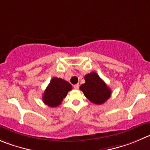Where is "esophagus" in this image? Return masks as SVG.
<instances>
[{"label": "esophagus", "mask_w": 150, "mask_h": 150, "mask_svg": "<svg viewBox=\"0 0 150 150\" xmlns=\"http://www.w3.org/2000/svg\"><path fill=\"white\" fill-rule=\"evenodd\" d=\"M74 89H76V90L79 89V84H76V85H74Z\"/></svg>", "instance_id": "esophagus-1"}]
</instances>
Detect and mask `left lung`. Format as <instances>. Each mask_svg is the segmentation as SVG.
<instances>
[{"label":"left lung","instance_id":"left-lung-1","mask_svg":"<svg viewBox=\"0 0 150 150\" xmlns=\"http://www.w3.org/2000/svg\"><path fill=\"white\" fill-rule=\"evenodd\" d=\"M85 80V83L82 84L79 89L91 102L102 105L110 97V89L96 73L91 72L86 74Z\"/></svg>","mask_w":150,"mask_h":150}]
</instances>
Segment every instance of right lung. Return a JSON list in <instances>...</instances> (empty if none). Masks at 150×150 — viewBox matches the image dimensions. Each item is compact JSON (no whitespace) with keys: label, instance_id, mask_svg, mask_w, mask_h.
<instances>
[{"label":"right lung","instance_id":"add662e5","mask_svg":"<svg viewBox=\"0 0 150 150\" xmlns=\"http://www.w3.org/2000/svg\"><path fill=\"white\" fill-rule=\"evenodd\" d=\"M71 90L72 86L69 82L61 78L54 77L44 92L42 101L51 108L57 107Z\"/></svg>","mask_w":150,"mask_h":150}]
</instances>
